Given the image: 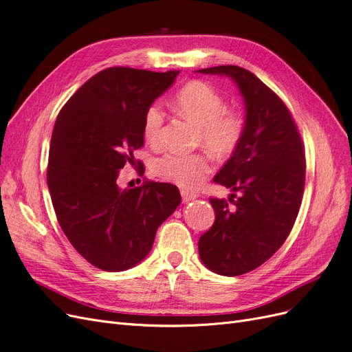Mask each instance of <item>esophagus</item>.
I'll use <instances>...</instances> for the list:
<instances>
[{"label":"esophagus","mask_w":352,"mask_h":352,"mask_svg":"<svg viewBox=\"0 0 352 352\" xmlns=\"http://www.w3.org/2000/svg\"><path fill=\"white\" fill-rule=\"evenodd\" d=\"M180 194H182V201L184 202H189V201H192L198 197L195 192H190V190H185V189L180 190Z\"/></svg>","instance_id":"esophagus-1"}]
</instances>
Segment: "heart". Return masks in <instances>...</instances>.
<instances>
[{
	"label": "heart",
	"instance_id": "heart-1",
	"mask_svg": "<svg viewBox=\"0 0 352 352\" xmlns=\"http://www.w3.org/2000/svg\"><path fill=\"white\" fill-rule=\"evenodd\" d=\"M175 110L184 119L198 126L197 145H202L217 158H228L239 148L247 119L238 109H228L226 100L210 83L192 80L180 89L173 101ZM164 116L158 104L145 110L142 132L148 142H155L162 132ZM154 173L167 182L185 189L198 188L211 173L212 163L207 153H167L153 164Z\"/></svg>",
	"mask_w": 352,
	"mask_h": 352
}]
</instances>
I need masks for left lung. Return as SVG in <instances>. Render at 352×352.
<instances>
[{
  "label": "left lung",
  "mask_w": 352,
  "mask_h": 352,
  "mask_svg": "<svg viewBox=\"0 0 352 352\" xmlns=\"http://www.w3.org/2000/svg\"><path fill=\"white\" fill-rule=\"evenodd\" d=\"M198 72L232 78L247 105L243 140L212 179L233 194L210 198L216 220L198 241L210 270L239 276L260 267L289 236L304 192V144L289 109L254 73L239 66Z\"/></svg>",
  "instance_id": "1"
}]
</instances>
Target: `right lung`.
<instances>
[{
	"instance_id": "1",
	"label": "right lung",
	"mask_w": 352,
	"mask_h": 352,
	"mask_svg": "<svg viewBox=\"0 0 352 352\" xmlns=\"http://www.w3.org/2000/svg\"><path fill=\"white\" fill-rule=\"evenodd\" d=\"M177 74L104 69L57 116L47 167L52 207L73 248L104 272L142 261L158 226L180 204L175 185L145 180L120 189L116 184L119 170L133 164L135 150L144 146L145 110Z\"/></svg>"
}]
</instances>
